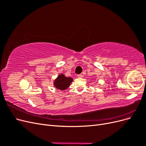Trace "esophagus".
<instances>
[{
  "instance_id": "obj_1",
  "label": "esophagus",
  "mask_w": 146,
  "mask_h": 146,
  "mask_svg": "<svg viewBox=\"0 0 146 146\" xmlns=\"http://www.w3.org/2000/svg\"><path fill=\"white\" fill-rule=\"evenodd\" d=\"M77 77H78V78H82V77H83V75L82 74H78V75H77Z\"/></svg>"
}]
</instances>
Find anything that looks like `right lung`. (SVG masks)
Instances as JSON below:
<instances>
[{
  "instance_id": "1",
  "label": "right lung",
  "mask_w": 146,
  "mask_h": 146,
  "mask_svg": "<svg viewBox=\"0 0 146 146\" xmlns=\"http://www.w3.org/2000/svg\"><path fill=\"white\" fill-rule=\"evenodd\" d=\"M72 81V78L66 77L64 75L60 74L55 80L54 85L58 90L62 91L67 89Z\"/></svg>"
}]
</instances>
